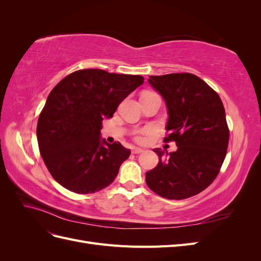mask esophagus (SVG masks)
<instances>
[{
	"mask_svg": "<svg viewBox=\"0 0 261 261\" xmlns=\"http://www.w3.org/2000/svg\"><path fill=\"white\" fill-rule=\"evenodd\" d=\"M144 151V150L143 149H141V148H138V147H134L133 149H132V152L133 153H141V152H143Z\"/></svg>",
	"mask_w": 261,
	"mask_h": 261,
	"instance_id": "1",
	"label": "esophagus"
}]
</instances>
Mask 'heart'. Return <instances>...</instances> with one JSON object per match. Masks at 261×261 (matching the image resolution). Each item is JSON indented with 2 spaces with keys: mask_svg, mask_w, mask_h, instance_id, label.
<instances>
[{
  "mask_svg": "<svg viewBox=\"0 0 261 261\" xmlns=\"http://www.w3.org/2000/svg\"><path fill=\"white\" fill-rule=\"evenodd\" d=\"M149 133H150V129H145V130L139 132L137 134V136H136L137 141H139V143H143V141L146 140V137H147V135H148Z\"/></svg>",
  "mask_w": 261,
  "mask_h": 261,
  "instance_id": "heart-1",
  "label": "heart"
}]
</instances>
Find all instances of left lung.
<instances>
[{
    "mask_svg": "<svg viewBox=\"0 0 261 261\" xmlns=\"http://www.w3.org/2000/svg\"><path fill=\"white\" fill-rule=\"evenodd\" d=\"M148 82L167 106L164 141H175L177 150L153 149L159 163L146 173V183L163 198H189L215 180L224 161L230 133L223 103L194 74L149 76Z\"/></svg>",
    "mask_w": 261,
    "mask_h": 261,
    "instance_id": "left-lung-1",
    "label": "left lung"
}]
</instances>
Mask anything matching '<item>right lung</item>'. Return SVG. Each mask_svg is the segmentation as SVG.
<instances>
[{
  "instance_id": "right-lung-1",
  "label": "right lung",
  "mask_w": 261,
  "mask_h": 261,
  "mask_svg": "<svg viewBox=\"0 0 261 261\" xmlns=\"http://www.w3.org/2000/svg\"><path fill=\"white\" fill-rule=\"evenodd\" d=\"M140 75L81 69L54 87L37 125V139L45 167L60 185L77 194L109 186L130 150L101 138L102 121L144 84Z\"/></svg>"
}]
</instances>
